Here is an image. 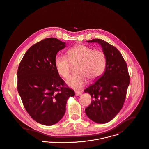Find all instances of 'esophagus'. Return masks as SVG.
<instances>
[{
	"label": "esophagus",
	"mask_w": 149,
	"mask_h": 149,
	"mask_svg": "<svg viewBox=\"0 0 149 149\" xmlns=\"http://www.w3.org/2000/svg\"><path fill=\"white\" fill-rule=\"evenodd\" d=\"M75 95L79 96V95H81L82 92H81V91H75Z\"/></svg>",
	"instance_id": "1"
}]
</instances>
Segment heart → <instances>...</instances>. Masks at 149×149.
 Returning a JSON list of instances; mask_svg holds the SVG:
<instances>
[{
	"instance_id": "b5f03b06",
	"label": "heart",
	"mask_w": 149,
	"mask_h": 149,
	"mask_svg": "<svg viewBox=\"0 0 149 149\" xmlns=\"http://www.w3.org/2000/svg\"><path fill=\"white\" fill-rule=\"evenodd\" d=\"M67 57L57 55L55 59L56 68L60 75L67 78L71 72L70 62L79 63L76 74L68 79L67 85L74 89L84 87L87 80L93 81L103 74L107 64L105 54L101 50L94 49L88 45H77L68 50Z\"/></svg>"
}]
</instances>
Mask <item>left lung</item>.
Here are the masks:
<instances>
[{"label":"left lung","instance_id":"obj_1","mask_svg":"<svg viewBox=\"0 0 149 149\" xmlns=\"http://www.w3.org/2000/svg\"><path fill=\"white\" fill-rule=\"evenodd\" d=\"M87 42L100 44L107 57L104 74L84 90L93 99L85 109L86 115L95 123L104 124L112 120L121 109L130 84V75L127 63L116 47L101 39Z\"/></svg>","mask_w":149,"mask_h":149}]
</instances>
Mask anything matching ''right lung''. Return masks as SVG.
I'll list each match as a JSON object with an SVG mask.
<instances>
[{"label":"right lung","instance_id":"1","mask_svg":"<svg viewBox=\"0 0 149 149\" xmlns=\"http://www.w3.org/2000/svg\"><path fill=\"white\" fill-rule=\"evenodd\" d=\"M65 43L56 38L39 41L26 51L17 72V89L24 106L36 122L51 125L65 112L67 99L75 95L66 88L56 68L55 59Z\"/></svg>","mask_w":149,"mask_h":149}]
</instances>
